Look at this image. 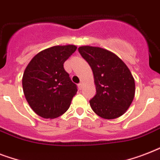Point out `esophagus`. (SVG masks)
<instances>
[{"label":"esophagus","instance_id":"obj_1","mask_svg":"<svg viewBox=\"0 0 160 160\" xmlns=\"http://www.w3.org/2000/svg\"><path fill=\"white\" fill-rule=\"evenodd\" d=\"M82 88H83V84L82 83H80V84L78 85V89L80 90H82Z\"/></svg>","mask_w":160,"mask_h":160}]
</instances>
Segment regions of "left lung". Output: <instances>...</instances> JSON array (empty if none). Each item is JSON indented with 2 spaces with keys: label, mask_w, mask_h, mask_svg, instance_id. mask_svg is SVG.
<instances>
[{
  "label": "left lung",
  "mask_w": 160,
  "mask_h": 160,
  "mask_svg": "<svg viewBox=\"0 0 160 160\" xmlns=\"http://www.w3.org/2000/svg\"><path fill=\"white\" fill-rule=\"evenodd\" d=\"M92 69L96 95L90 100L93 111L103 119L121 116L134 100L135 83L124 61L111 51L95 46L78 49Z\"/></svg>",
  "instance_id": "1"
}]
</instances>
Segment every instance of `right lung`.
I'll return each instance as SVG.
<instances>
[{"instance_id":"1","label":"right lung","mask_w":160,"mask_h":160,"mask_svg":"<svg viewBox=\"0 0 160 160\" xmlns=\"http://www.w3.org/2000/svg\"><path fill=\"white\" fill-rule=\"evenodd\" d=\"M77 47L55 46L39 52L24 71L22 87L33 111L45 119H55L66 112L77 92L64 69V63Z\"/></svg>"}]
</instances>
